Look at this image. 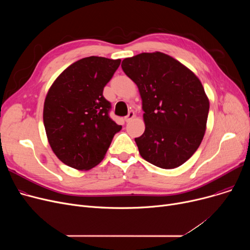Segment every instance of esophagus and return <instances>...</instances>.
<instances>
[{
  "instance_id": "esophagus-1",
  "label": "esophagus",
  "mask_w": 250,
  "mask_h": 250,
  "mask_svg": "<svg viewBox=\"0 0 250 250\" xmlns=\"http://www.w3.org/2000/svg\"><path fill=\"white\" fill-rule=\"evenodd\" d=\"M134 117H135V112L134 111H129L128 114L125 117V123H129L130 121L133 120Z\"/></svg>"
}]
</instances>
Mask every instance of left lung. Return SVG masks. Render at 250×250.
<instances>
[{
	"label": "left lung",
	"instance_id": "obj_1",
	"mask_svg": "<svg viewBox=\"0 0 250 250\" xmlns=\"http://www.w3.org/2000/svg\"><path fill=\"white\" fill-rule=\"evenodd\" d=\"M143 101L144 134L136 138L141 156L172 169L188 161L205 135L209 102L190 70L162 52H143L122 62Z\"/></svg>",
	"mask_w": 250,
	"mask_h": 250
}]
</instances>
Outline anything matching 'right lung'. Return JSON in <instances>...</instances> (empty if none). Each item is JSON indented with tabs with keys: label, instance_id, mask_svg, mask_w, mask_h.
Segmentation results:
<instances>
[{
	"label": "right lung",
	"instance_id": "obj_1",
	"mask_svg": "<svg viewBox=\"0 0 250 250\" xmlns=\"http://www.w3.org/2000/svg\"><path fill=\"white\" fill-rule=\"evenodd\" d=\"M121 60L88 57L65 69L49 88L43 124L58 158L78 170H89L104 158L122 125L109 116L111 104L103 89Z\"/></svg>",
	"mask_w": 250,
	"mask_h": 250
}]
</instances>
